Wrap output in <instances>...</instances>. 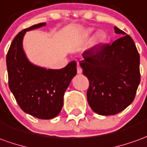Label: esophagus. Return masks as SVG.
<instances>
[{"label":"esophagus","instance_id":"34e87169","mask_svg":"<svg viewBox=\"0 0 147 147\" xmlns=\"http://www.w3.org/2000/svg\"><path fill=\"white\" fill-rule=\"evenodd\" d=\"M82 68H81V67L78 64V66H77V73L78 74H81L82 73Z\"/></svg>","mask_w":147,"mask_h":147}]
</instances>
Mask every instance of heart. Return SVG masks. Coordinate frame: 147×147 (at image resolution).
I'll use <instances>...</instances> for the list:
<instances>
[{"instance_id": "obj_1", "label": "heart", "mask_w": 147, "mask_h": 147, "mask_svg": "<svg viewBox=\"0 0 147 147\" xmlns=\"http://www.w3.org/2000/svg\"><path fill=\"white\" fill-rule=\"evenodd\" d=\"M92 32H93V29L91 28H88L84 30V36L88 37ZM106 38H107L106 34L102 31H97L96 32H95V34L93 35V36H92V43L94 45H100V44H102L103 42L105 41Z\"/></svg>"}]
</instances>
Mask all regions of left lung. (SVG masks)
I'll list each match as a JSON object with an SVG mask.
<instances>
[{"label": "left lung", "instance_id": "obj_1", "mask_svg": "<svg viewBox=\"0 0 147 147\" xmlns=\"http://www.w3.org/2000/svg\"><path fill=\"white\" fill-rule=\"evenodd\" d=\"M122 36L111 45H97L84 51L80 62L88 77V102L93 111L112 115L134 100L140 83L139 54L132 38L115 26Z\"/></svg>", "mask_w": 147, "mask_h": 147}]
</instances>
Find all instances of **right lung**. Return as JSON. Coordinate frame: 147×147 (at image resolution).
Returning a JSON list of instances; mask_svg holds the SVG:
<instances>
[{
    "instance_id": "right-lung-1",
    "label": "right lung",
    "mask_w": 147,
    "mask_h": 147,
    "mask_svg": "<svg viewBox=\"0 0 147 147\" xmlns=\"http://www.w3.org/2000/svg\"><path fill=\"white\" fill-rule=\"evenodd\" d=\"M40 23L24 29L16 35L6 56L9 86L20 107L40 119H50L63 107V95L77 73L73 60L61 69H47L31 63L23 49L28 31L45 26Z\"/></svg>"
}]
</instances>
